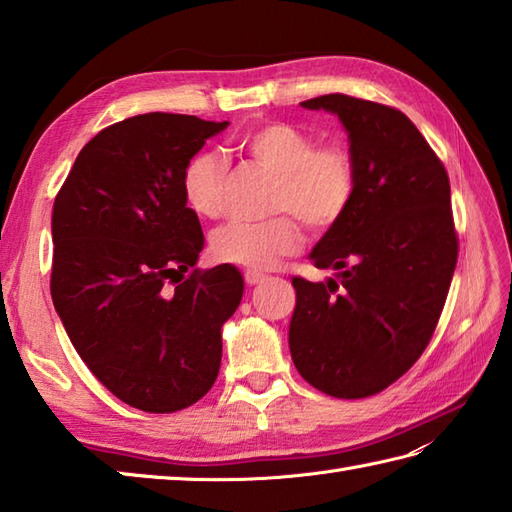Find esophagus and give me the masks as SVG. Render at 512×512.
Instances as JSON below:
<instances>
[{
    "label": "esophagus",
    "mask_w": 512,
    "mask_h": 512,
    "mask_svg": "<svg viewBox=\"0 0 512 512\" xmlns=\"http://www.w3.org/2000/svg\"><path fill=\"white\" fill-rule=\"evenodd\" d=\"M266 277L262 275V273H255V270H246L244 273V281L248 286H257V284H262Z\"/></svg>",
    "instance_id": "34e87169"
}]
</instances>
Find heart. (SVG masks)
<instances>
[{
  "label": "heart",
  "mask_w": 512,
  "mask_h": 512,
  "mask_svg": "<svg viewBox=\"0 0 512 512\" xmlns=\"http://www.w3.org/2000/svg\"><path fill=\"white\" fill-rule=\"evenodd\" d=\"M237 147L277 176L273 211L288 213L268 222H228L217 228L211 237L217 262L268 270L303 244L301 226L290 212L312 231H328L350 209L356 193V165L345 147H317L308 132L279 121L246 129L237 138ZM224 173V162L213 151H198L187 160L180 187L195 215H220Z\"/></svg>",
  "instance_id": "1"
}]
</instances>
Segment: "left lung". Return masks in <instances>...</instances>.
Instances as JSON below:
<instances>
[{
	"instance_id": "8db88e82",
	"label": "left lung",
	"mask_w": 512,
	"mask_h": 512,
	"mask_svg": "<svg viewBox=\"0 0 512 512\" xmlns=\"http://www.w3.org/2000/svg\"><path fill=\"white\" fill-rule=\"evenodd\" d=\"M306 110L339 116L356 165L350 209L310 259L336 279H292L288 343L312 387L336 398L378 394L418 361L458 262L451 187L418 127L394 107L325 94Z\"/></svg>"
}]
</instances>
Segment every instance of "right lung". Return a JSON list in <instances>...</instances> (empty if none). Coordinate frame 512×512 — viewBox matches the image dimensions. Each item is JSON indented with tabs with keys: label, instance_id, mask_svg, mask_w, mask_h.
<instances>
[{
	"label": "right lung",
	"instance_id": "right-lung-1",
	"mask_svg": "<svg viewBox=\"0 0 512 512\" xmlns=\"http://www.w3.org/2000/svg\"><path fill=\"white\" fill-rule=\"evenodd\" d=\"M226 127L162 112L125 118L81 149L54 200V310L90 372L149 413L189 407L213 387L222 325L244 295L233 266L184 277L204 235L182 169Z\"/></svg>",
	"mask_w": 512,
	"mask_h": 512
}]
</instances>
